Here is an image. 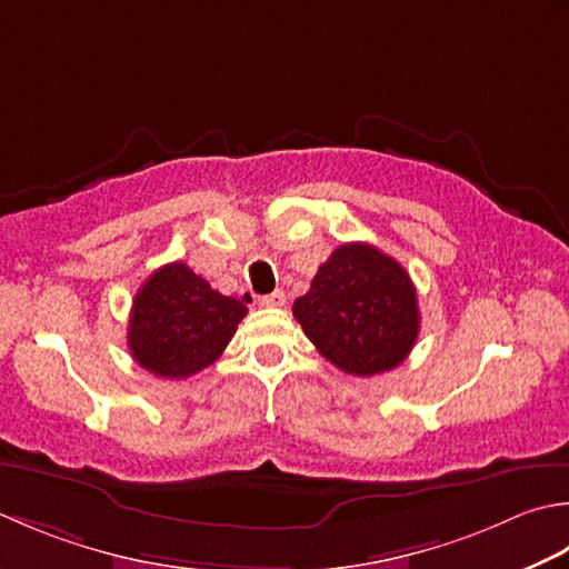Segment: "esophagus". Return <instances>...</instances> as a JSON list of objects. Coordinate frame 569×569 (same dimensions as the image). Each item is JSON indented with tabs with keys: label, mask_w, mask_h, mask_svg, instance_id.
Returning <instances> with one entry per match:
<instances>
[{
	"label": "esophagus",
	"mask_w": 569,
	"mask_h": 569,
	"mask_svg": "<svg viewBox=\"0 0 569 569\" xmlns=\"http://www.w3.org/2000/svg\"><path fill=\"white\" fill-rule=\"evenodd\" d=\"M259 303L266 308H281L286 303V296H283V291H273L269 296H261Z\"/></svg>",
	"instance_id": "esophagus-1"
}]
</instances>
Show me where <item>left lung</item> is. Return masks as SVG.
<instances>
[{"label": "left lung", "mask_w": 569, "mask_h": 569, "mask_svg": "<svg viewBox=\"0 0 569 569\" xmlns=\"http://www.w3.org/2000/svg\"><path fill=\"white\" fill-rule=\"evenodd\" d=\"M293 316L322 358L342 372L372 377L402 365L419 336L409 273L372 243H342L320 266Z\"/></svg>", "instance_id": "obj_1"}]
</instances>
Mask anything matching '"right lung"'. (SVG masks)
<instances>
[{"instance_id":"add662e5","label":"right lung","mask_w":569,"mask_h":569,"mask_svg":"<svg viewBox=\"0 0 569 569\" xmlns=\"http://www.w3.org/2000/svg\"><path fill=\"white\" fill-rule=\"evenodd\" d=\"M249 310L221 296L187 263L154 271L132 300L128 348L154 377L184 380L214 362Z\"/></svg>"}]
</instances>
